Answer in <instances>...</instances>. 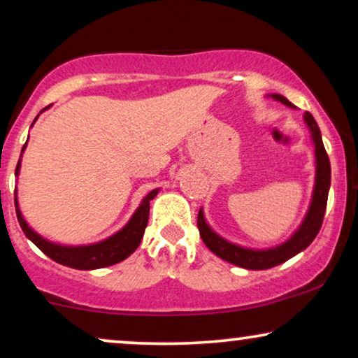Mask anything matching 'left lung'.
Masks as SVG:
<instances>
[{
  "mask_svg": "<svg viewBox=\"0 0 358 358\" xmlns=\"http://www.w3.org/2000/svg\"><path fill=\"white\" fill-rule=\"evenodd\" d=\"M275 100L282 101L283 105L294 106L290 101L287 100L282 94H272ZM305 122H307L310 131H312L313 143H315V157H317V178H315V188H313V198L310 210L305 217L302 227L299 228V231L292 236L288 242L280 245L277 248L270 250H248L242 248L238 245H234L227 240H223L222 236H218L212 228L206 225L203 212H198V230H200V236L203 240V243L208 247L217 257L223 258V260L230 262L236 266H242V268L248 270H266L277 266L283 262H287L288 258L295 257L296 253H300L302 250L308 247L313 242L318 231H320L322 223H324L325 217V208H327V198H329L330 190V160L329 155L325 152L324 141H322L320 128L313 116L305 111Z\"/></svg>",
  "mask_w": 358,
  "mask_h": 358,
  "instance_id": "obj_1",
  "label": "left lung"
}]
</instances>
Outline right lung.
I'll return each instance as SVG.
<instances>
[{"label": "right lung", "instance_id": "right-lung-1", "mask_svg": "<svg viewBox=\"0 0 358 358\" xmlns=\"http://www.w3.org/2000/svg\"><path fill=\"white\" fill-rule=\"evenodd\" d=\"M24 146H27V143H24ZM18 171L20 162L18 165H16V175H18ZM157 193L158 190H153L143 198L141 205L138 206L135 215H133L131 220L128 222V225L124 227L123 230H120L118 234L103 240L100 243L86 245V247H63V245H55L48 242V240L41 238L36 231H33L31 228L28 227L24 218L21 217V212L18 210V201L15 200L16 217H18L20 227L21 230H23V234L27 235L28 238L45 253V255H48L51 260H55L56 264H62L64 266L78 270L103 268V266L115 265L118 264V262L124 260V258L130 257L138 248L141 238H143L146 223H148L150 201L157 196Z\"/></svg>", "mask_w": 358, "mask_h": 358}]
</instances>
